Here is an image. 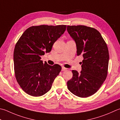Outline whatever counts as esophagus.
<instances>
[{
	"label": "esophagus",
	"mask_w": 120,
	"mask_h": 120,
	"mask_svg": "<svg viewBox=\"0 0 120 120\" xmlns=\"http://www.w3.org/2000/svg\"><path fill=\"white\" fill-rule=\"evenodd\" d=\"M67 70V68H64V67H62V68L61 71H65V70Z\"/></svg>",
	"instance_id": "1"
}]
</instances>
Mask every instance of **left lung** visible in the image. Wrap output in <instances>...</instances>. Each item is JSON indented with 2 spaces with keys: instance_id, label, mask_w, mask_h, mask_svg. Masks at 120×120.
Masks as SVG:
<instances>
[{
  "instance_id": "obj_1",
  "label": "left lung",
  "mask_w": 120,
  "mask_h": 120,
  "mask_svg": "<svg viewBox=\"0 0 120 120\" xmlns=\"http://www.w3.org/2000/svg\"><path fill=\"white\" fill-rule=\"evenodd\" d=\"M67 30L76 43L77 55H82V71L72 70L67 87L81 98L94 94L107 78L109 60L107 44L99 32L85 25L67 26Z\"/></svg>"
}]
</instances>
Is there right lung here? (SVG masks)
<instances>
[{"instance_id": "1", "label": "right lung", "mask_w": 120, "mask_h": 120, "mask_svg": "<svg viewBox=\"0 0 120 120\" xmlns=\"http://www.w3.org/2000/svg\"><path fill=\"white\" fill-rule=\"evenodd\" d=\"M67 25L32 26L16 43L13 53L16 81L25 92L39 97L50 90L61 70L59 64L43 62L41 56L49 52L53 44L64 33Z\"/></svg>"}]
</instances>
